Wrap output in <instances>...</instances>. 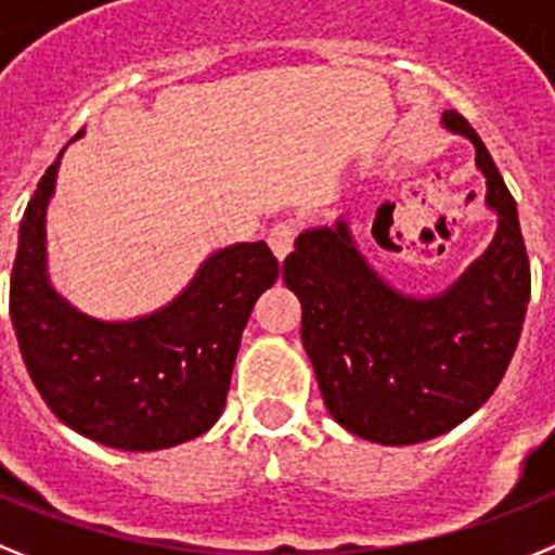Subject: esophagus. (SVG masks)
<instances>
[{
  "label": "esophagus",
  "mask_w": 555,
  "mask_h": 555,
  "mask_svg": "<svg viewBox=\"0 0 555 555\" xmlns=\"http://www.w3.org/2000/svg\"><path fill=\"white\" fill-rule=\"evenodd\" d=\"M293 243H296V223H293V220L276 223L271 231H268V245H271V250L276 254L279 262L291 254Z\"/></svg>",
  "instance_id": "1"
}]
</instances>
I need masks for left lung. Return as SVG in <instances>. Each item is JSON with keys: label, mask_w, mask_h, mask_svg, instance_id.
I'll return each mask as SVG.
<instances>
[{"label": "left lung", "mask_w": 555, "mask_h": 555, "mask_svg": "<svg viewBox=\"0 0 555 555\" xmlns=\"http://www.w3.org/2000/svg\"><path fill=\"white\" fill-rule=\"evenodd\" d=\"M441 125L475 144L489 248L447 291L411 296L385 282L337 218L298 234L282 279L301 301V344L326 411L354 436L385 447L430 441L469 418L508 369L531 298L517 204L486 144L457 111Z\"/></svg>", "instance_id": "obj_1"}]
</instances>
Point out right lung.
I'll use <instances>...</instances> for the list:
<instances>
[{"mask_svg": "<svg viewBox=\"0 0 555 555\" xmlns=\"http://www.w3.org/2000/svg\"><path fill=\"white\" fill-rule=\"evenodd\" d=\"M61 156L24 211L11 276L13 330L30 379L66 427L114 450H167L204 436L225 408L250 310L279 279L276 257L262 240L225 245L147 315L103 321L77 310L47 268V206Z\"/></svg>", "mask_w": 555, "mask_h": 555, "instance_id": "right-lung-1", "label": "right lung"}]
</instances>
